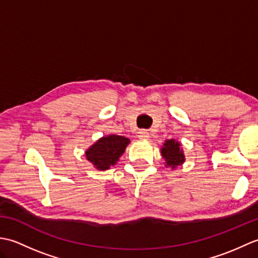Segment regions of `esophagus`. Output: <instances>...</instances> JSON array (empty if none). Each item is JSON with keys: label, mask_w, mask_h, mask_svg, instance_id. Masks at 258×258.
I'll list each match as a JSON object with an SVG mask.
<instances>
[{"label": "esophagus", "mask_w": 258, "mask_h": 258, "mask_svg": "<svg viewBox=\"0 0 258 258\" xmlns=\"http://www.w3.org/2000/svg\"><path fill=\"white\" fill-rule=\"evenodd\" d=\"M139 138L141 139V140H147L150 138V133L147 132V131H145V130H141L140 132H139Z\"/></svg>", "instance_id": "obj_1"}]
</instances>
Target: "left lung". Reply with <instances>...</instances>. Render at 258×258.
Here are the masks:
<instances>
[{"label": "left lung", "instance_id": "8db88e82", "mask_svg": "<svg viewBox=\"0 0 258 258\" xmlns=\"http://www.w3.org/2000/svg\"><path fill=\"white\" fill-rule=\"evenodd\" d=\"M161 154L165 161V166L171 167L172 169L180 166L185 162L182 144L174 139L164 142L163 146L161 147Z\"/></svg>", "mask_w": 258, "mask_h": 258}]
</instances>
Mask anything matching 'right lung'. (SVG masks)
Here are the masks:
<instances>
[{
  "instance_id": "obj_1",
  "label": "right lung",
  "mask_w": 258,
  "mask_h": 258,
  "mask_svg": "<svg viewBox=\"0 0 258 258\" xmlns=\"http://www.w3.org/2000/svg\"><path fill=\"white\" fill-rule=\"evenodd\" d=\"M130 142L120 135L103 136L85 151V158L98 171H106L118 162Z\"/></svg>"
}]
</instances>
